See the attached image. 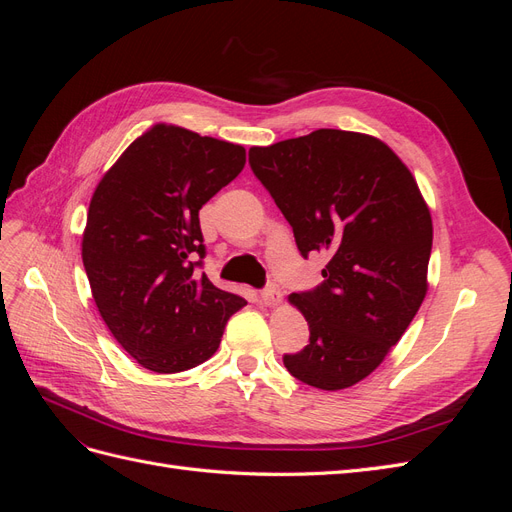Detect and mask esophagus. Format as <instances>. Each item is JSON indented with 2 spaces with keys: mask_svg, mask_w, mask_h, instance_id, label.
Returning <instances> with one entry per match:
<instances>
[{
  "mask_svg": "<svg viewBox=\"0 0 512 512\" xmlns=\"http://www.w3.org/2000/svg\"><path fill=\"white\" fill-rule=\"evenodd\" d=\"M280 301H282V292H280V288H277L275 284L267 286L265 290L260 292V303L262 305H277Z\"/></svg>",
  "mask_w": 512,
  "mask_h": 512,
  "instance_id": "34e87169",
  "label": "esophagus"
}]
</instances>
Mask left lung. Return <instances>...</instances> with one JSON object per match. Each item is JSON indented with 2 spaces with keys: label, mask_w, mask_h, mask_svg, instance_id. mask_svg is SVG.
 Here are the masks:
<instances>
[{
  "label": "left lung",
  "mask_w": 512,
  "mask_h": 512,
  "mask_svg": "<svg viewBox=\"0 0 512 512\" xmlns=\"http://www.w3.org/2000/svg\"><path fill=\"white\" fill-rule=\"evenodd\" d=\"M250 166L301 256L329 258L320 286L290 294L309 344L284 365L316 389H348L384 361L425 299L433 226L421 190L382 141L346 130L252 147Z\"/></svg>",
  "instance_id": "8db88e82"
}]
</instances>
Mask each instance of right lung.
<instances>
[{
    "label": "right lung",
    "mask_w": 512,
    "mask_h": 512,
    "mask_svg": "<svg viewBox=\"0 0 512 512\" xmlns=\"http://www.w3.org/2000/svg\"><path fill=\"white\" fill-rule=\"evenodd\" d=\"M245 166V149L158 123L121 153L91 196L83 265L98 312L134 361L177 374L218 350L247 301L198 273V211Z\"/></svg>",
    "instance_id": "add662e5"
}]
</instances>
